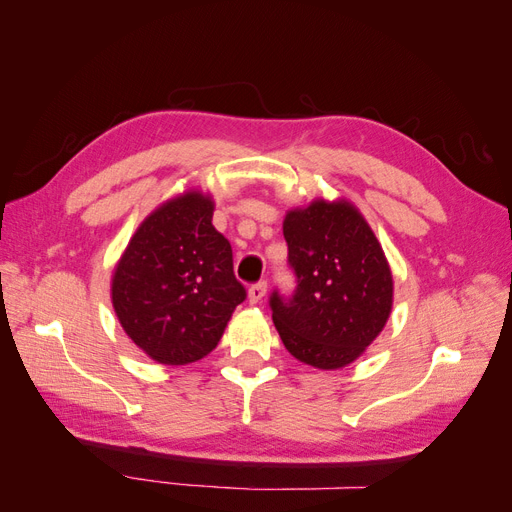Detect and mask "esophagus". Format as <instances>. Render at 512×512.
I'll use <instances>...</instances> for the list:
<instances>
[{
	"mask_svg": "<svg viewBox=\"0 0 512 512\" xmlns=\"http://www.w3.org/2000/svg\"><path fill=\"white\" fill-rule=\"evenodd\" d=\"M265 294H267V282H256V284L250 286L247 297H250V303H260Z\"/></svg>",
	"mask_w": 512,
	"mask_h": 512,
	"instance_id": "obj_1",
	"label": "esophagus"
}]
</instances>
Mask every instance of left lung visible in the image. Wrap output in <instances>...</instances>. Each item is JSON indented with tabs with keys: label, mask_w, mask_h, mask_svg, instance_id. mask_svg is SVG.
I'll use <instances>...</instances> for the list:
<instances>
[{
	"label": "left lung",
	"mask_w": 512,
	"mask_h": 512,
	"mask_svg": "<svg viewBox=\"0 0 512 512\" xmlns=\"http://www.w3.org/2000/svg\"><path fill=\"white\" fill-rule=\"evenodd\" d=\"M284 239L297 288L271 292L275 329L286 350L318 369L359 359L389 320L393 275L382 245L346 200H314L286 213Z\"/></svg>",
	"instance_id": "obj_1"
}]
</instances>
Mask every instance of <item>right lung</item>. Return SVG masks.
<instances>
[{
    "instance_id": "right-lung-1",
    "label": "right lung",
    "mask_w": 512,
    "mask_h": 512,
    "mask_svg": "<svg viewBox=\"0 0 512 512\" xmlns=\"http://www.w3.org/2000/svg\"><path fill=\"white\" fill-rule=\"evenodd\" d=\"M211 218L213 200L200 192L168 200L138 226L115 267V314L158 363L203 359L247 297L232 271V247Z\"/></svg>"
}]
</instances>
